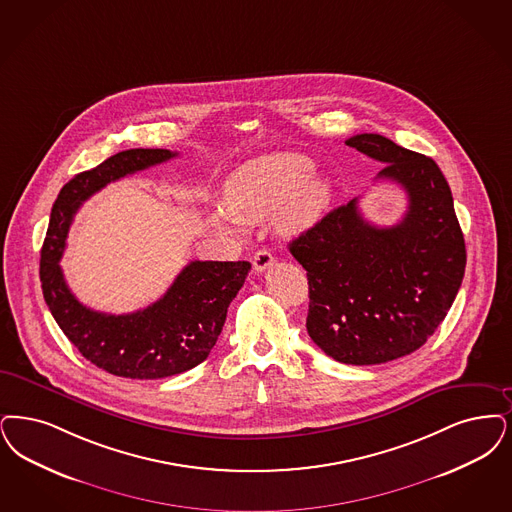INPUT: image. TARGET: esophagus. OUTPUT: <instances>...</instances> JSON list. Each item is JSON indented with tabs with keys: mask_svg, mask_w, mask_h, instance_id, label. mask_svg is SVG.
Wrapping results in <instances>:
<instances>
[{
	"mask_svg": "<svg viewBox=\"0 0 512 512\" xmlns=\"http://www.w3.org/2000/svg\"><path fill=\"white\" fill-rule=\"evenodd\" d=\"M272 263H274V255H272L270 249H266V247L259 249V251L255 253V257H253V268H255L257 272H263L268 266H272Z\"/></svg>",
	"mask_w": 512,
	"mask_h": 512,
	"instance_id": "obj_1",
	"label": "esophagus"
}]
</instances>
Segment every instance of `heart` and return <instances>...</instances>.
Returning a JSON list of instances; mask_svg holds the SVG:
<instances>
[{
	"label": "heart",
	"mask_w": 512,
	"mask_h": 512,
	"mask_svg": "<svg viewBox=\"0 0 512 512\" xmlns=\"http://www.w3.org/2000/svg\"><path fill=\"white\" fill-rule=\"evenodd\" d=\"M312 160L295 152L261 156L238 167L225 183V211L209 213V223L226 232H238L240 221H259L282 209L287 232L314 225L331 200L326 177L310 175Z\"/></svg>",
	"instance_id": "b5f03b06"
}]
</instances>
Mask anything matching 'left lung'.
Listing matches in <instances>:
<instances>
[{"label": "left lung", "instance_id": "obj_1", "mask_svg": "<svg viewBox=\"0 0 512 512\" xmlns=\"http://www.w3.org/2000/svg\"><path fill=\"white\" fill-rule=\"evenodd\" d=\"M347 144L385 164L377 179L406 190V215L398 225H371L352 200L289 251L307 270L310 339L337 362L371 366L427 343L455 301L467 251L450 184L432 158L377 133Z\"/></svg>", "mask_w": 512, "mask_h": 512}]
</instances>
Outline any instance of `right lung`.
I'll use <instances>...</instances> for the list:
<instances>
[{
	"instance_id": "right-lung-1",
	"label": "right lung",
	"mask_w": 512,
	"mask_h": 512,
	"mask_svg": "<svg viewBox=\"0 0 512 512\" xmlns=\"http://www.w3.org/2000/svg\"><path fill=\"white\" fill-rule=\"evenodd\" d=\"M175 156L164 148H131L78 173L55 200L41 247V289L53 318L83 358L118 377L164 379L202 364L251 268L247 261H192L162 299L118 316L83 307L66 286L59 261L78 207L106 184Z\"/></svg>"
}]
</instances>
